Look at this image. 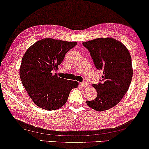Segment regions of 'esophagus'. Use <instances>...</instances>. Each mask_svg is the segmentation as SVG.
<instances>
[{"instance_id":"1","label":"esophagus","mask_w":149,"mask_h":149,"mask_svg":"<svg viewBox=\"0 0 149 149\" xmlns=\"http://www.w3.org/2000/svg\"><path fill=\"white\" fill-rule=\"evenodd\" d=\"M79 84H80V86L83 87V88H86V87L88 86V83L87 82H81Z\"/></svg>"}]
</instances>
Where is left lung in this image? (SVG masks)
<instances>
[{"label":"left lung","mask_w":149,"mask_h":149,"mask_svg":"<svg viewBox=\"0 0 149 149\" xmlns=\"http://www.w3.org/2000/svg\"><path fill=\"white\" fill-rule=\"evenodd\" d=\"M82 44L90 51L96 68L103 70L102 84L92 85L97 92L96 98L87 100V105L98 111L111 109L122 100L131 82L133 68L129 50L112 38H96Z\"/></svg>","instance_id":"1"}]
</instances>
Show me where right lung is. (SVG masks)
I'll return each instance as SVG.
<instances>
[{"label":"right lung","instance_id":"right-lung-1","mask_svg":"<svg viewBox=\"0 0 149 149\" xmlns=\"http://www.w3.org/2000/svg\"><path fill=\"white\" fill-rule=\"evenodd\" d=\"M77 42L44 38L31 46L23 55L20 67L22 85L33 102L42 109L55 110L66 103L69 94L79 86L75 81L53 74Z\"/></svg>","mask_w":149,"mask_h":149}]
</instances>
